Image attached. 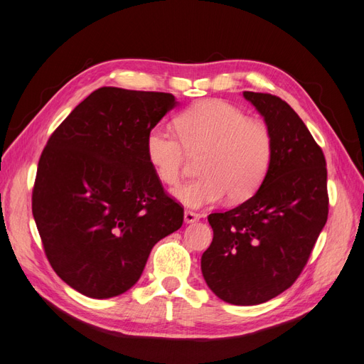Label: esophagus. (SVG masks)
Wrapping results in <instances>:
<instances>
[{
  "label": "esophagus",
  "instance_id": "esophagus-1",
  "mask_svg": "<svg viewBox=\"0 0 364 364\" xmlns=\"http://www.w3.org/2000/svg\"><path fill=\"white\" fill-rule=\"evenodd\" d=\"M201 218V215L200 213H196V212H192V210H186L184 212V221L188 223V224H192V223H196Z\"/></svg>",
  "mask_w": 364,
  "mask_h": 364
}]
</instances>
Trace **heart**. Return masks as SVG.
Wrapping results in <instances>:
<instances>
[{
    "label": "heart",
    "instance_id": "obj_1",
    "mask_svg": "<svg viewBox=\"0 0 364 364\" xmlns=\"http://www.w3.org/2000/svg\"><path fill=\"white\" fill-rule=\"evenodd\" d=\"M178 132L164 124L151 128L146 155L159 178L169 186L181 180L189 154L205 151L198 180L173 191L188 207L209 205L230 196L245 201L257 192L272 169L274 139L267 124L253 120L224 100H204L176 120Z\"/></svg>",
    "mask_w": 364,
    "mask_h": 364
}]
</instances>
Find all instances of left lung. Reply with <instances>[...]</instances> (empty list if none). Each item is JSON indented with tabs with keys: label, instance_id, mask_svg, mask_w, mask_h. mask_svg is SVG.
<instances>
[{
	"label": "left lung",
	"instance_id": "obj_1",
	"mask_svg": "<svg viewBox=\"0 0 364 364\" xmlns=\"http://www.w3.org/2000/svg\"><path fill=\"white\" fill-rule=\"evenodd\" d=\"M274 139V159L250 200L207 216L213 230L201 272L232 305H257L284 293L304 272L329 212L326 160L285 100L244 91Z\"/></svg>",
	"mask_w": 364,
	"mask_h": 364
}]
</instances>
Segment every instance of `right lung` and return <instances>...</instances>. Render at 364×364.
Listing matches in <instances>:
<instances>
[{
  "label": "right lung",
  "instance_id": "right-lung-1",
  "mask_svg": "<svg viewBox=\"0 0 364 364\" xmlns=\"http://www.w3.org/2000/svg\"><path fill=\"white\" fill-rule=\"evenodd\" d=\"M176 105L171 92L102 87L51 134L32 212L51 268L92 299L123 294L184 209L164 191L146 136Z\"/></svg>",
  "mask_w": 364,
  "mask_h": 364
}]
</instances>
